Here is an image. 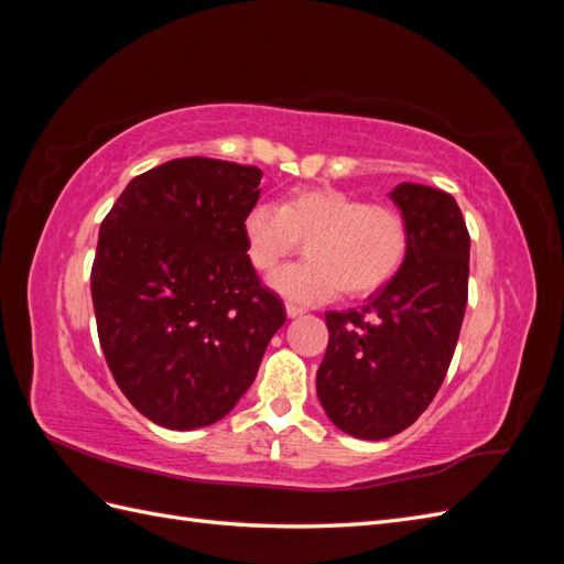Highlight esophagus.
Wrapping results in <instances>:
<instances>
[{
  "label": "esophagus",
  "mask_w": 564,
  "mask_h": 564,
  "mask_svg": "<svg viewBox=\"0 0 564 564\" xmlns=\"http://www.w3.org/2000/svg\"><path fill=\"white\" fill-rule=\"evenodd\" d=\"M303 313H305L303 305H299V303H292V301L286 303V315H289V317H301Z\"/></svg>",
  "instance_id": "esophagus-1"
}]
</instances>
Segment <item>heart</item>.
<instances>
[{
    "label": "heart",
    "instance_id": "heart-1",
    "mask_svg": "<svg viewBox=\"0 0 564 564\" xmlns=\"http://www.w3.org/2000/svg\"><path fill=\"white\" fill-rule=\"evenodd\" d=\"M412 232L395 207L371 204L332 187H313L278 204H256L245 218L251 265L270 275L289 256L308 245V261L272 275L270 284L299 305L348 296H369L398 275Z\"/></svg>",
    "mask_w": 564,
    "mask_h": 564
}]
</instances>
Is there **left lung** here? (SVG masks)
Wrapping results in <instances>:
<instances>
[{
    "instance_id": "obj_1",
    "label": "left lung",
    "mask_w": 564,
    "mask_h": 564,
    "mask_svg": "<svg viewBox=\"0 0 564 564\" xmlns=\"http://www.w3.org/2000/svg\"><path fill=\"white\" fill-rule=\"evenodd\" d=\"M390 199L412 232L400 272L357 311L324 315L317 398L336 429L360 440L398 435L429 409L468 303L470 235L456 199L419 183H400Z\"/></svg>"
}]
</instances>
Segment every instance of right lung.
<instances>
[{
    "instance_id": "add662e5",
    "label": "right lung",
    "mask_w": 564,
    "mask_h": 564,
    "mask_svg": "<svg viewBox=\"0 0 564 564\" xmlns=\"http://www.w3.org/2000/svg\"><path fill=\"white\" fill-rule=\"evenodd\" d=\"M261 176L226 160H172L135 176L100 224V348L127 400L164 429L224 419L286 319L245 245Z\"/></svg>"
}]
</instances>
